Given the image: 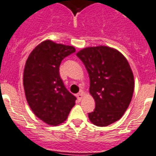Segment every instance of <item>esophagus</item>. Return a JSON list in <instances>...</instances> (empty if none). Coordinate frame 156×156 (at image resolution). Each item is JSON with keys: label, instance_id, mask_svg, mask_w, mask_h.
<instances>
[{"label": "esophagus", "instance_id": "34e87169", "mask_svg": "<svg viewBox=\"0 0 156 156\" xmlns=\"http://www.w3.org/2000/svg\"><path fill=\"white\" fill-rule=\"evenodd\" d=\"M83 92H82V91L80 93H78V94H76V97H77V98H78V100H81V99H82V98H83Z\"/></svg>", "mask_w": 156, "mask_h": 156}]
</instances>
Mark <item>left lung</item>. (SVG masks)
Segmentation results:
<instances>
[{
	"label": "left lung",
	"mask_w": 156,
	"mask_h": 156,
	"mask_svg": "<svg viewBox=\"0 0 156 156\" xmlns=\"http://www.w3.org/2000/svg\"><path fill=\"white\" fill-rule=\"evenodd\" d=\"M90 78L89 91L95 102L88 118L107 126L122 118L131 102L134 78L129 64L119 51L108 46L87 47L76 54Z\"/></svg>",
	"instance_id": "left-lung-1"
}]
</instances>
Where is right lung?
Segmentation results:
<instances>
[{
    "label": "right lung",
    "instance_id": "add662e5",
    "mask_svg": "<svg viewBox=\"0 0 156 156\" xmlns=\"http://www.w3.org/2000/svg\"><path fill=\"white\" fill-rule=\"evenodd\" d=\"M76 51L71 46L44 41L29 55L23 72V87L29 106L48 125L65 122L76 100L60 77L62 61Z\"/></svg>",
    "mask_w": 156,
    "mask_h": 156
}]
</instances>
